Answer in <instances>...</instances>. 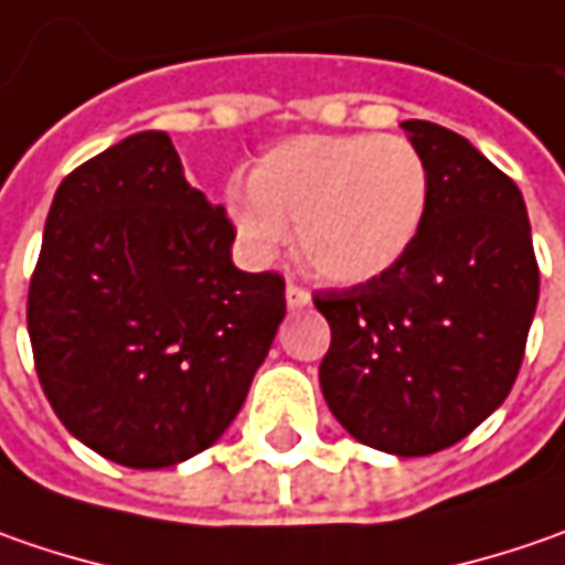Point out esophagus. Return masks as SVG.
Wrapping results in <instances>:
<instances>
[{
    "label": "esophagus",
    "instance_id": "34e87169",
    "mask_svg": "<svg viewBox=\"0 0 565 565\" xmlns=\"http://www.w3.org/2000/svg\"><path fill=\"white\" fill-rule=\"evenodd\" d=\"M286 305H289V308H305V305H311V295H308V289H301V286H298V282H289V286H286Z\"/></svg>",
    "mask_w": 565,
    "mask_h": 565
}]
</instances>
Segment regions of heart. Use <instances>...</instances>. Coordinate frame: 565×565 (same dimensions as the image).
I'll list each match as a JSON object with an SVG mask.
<instances>
[{"label": "heart", "mask_w": 565, "mask_h": 565, "mask_svg": "<svg viewBox=\"0 0 565 565\" xmlns=\"http://www.w3.org/2000/svg\"><path fill=\"white\" fill-rule=\"evenodd\" d=\"M430 198L418 147L396 135H301L264 153L228 213L257 257L295 226L301 267L333 286L393 270L415 245Z\"/></svg>", "instance_id": "b5f03b06"}]
</instances>
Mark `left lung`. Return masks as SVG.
Here are the masks:
<instances>
[{
	"label": "left lung",
	"mask_w": 565,
	"mask_h": 565,
	"mask_svg": "<svg viewBox=\"0 0 565 565\" xmlns=\"http://www.w3.org/2000/svg\"><path fill=\"white\" fill-rule=\"evenodd\" d=\"M430 175L415 245L393 270L317 292L330 323L320 390L364 446L430 456L459 444L510 396L537 308L522 191L434 121H402Z\"/></svg>",
	"instance_id": "left-lung-1"
}]
</instances>
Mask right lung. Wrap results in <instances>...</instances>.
<instances>
[{
	"mask_svg": "<svg viewBox=\"0 0 565 565\" xmlns=\"http://www.w3.org/2000/svg\"><path fill=\"white\" fill-rule=\"evenodd\" d=\"M226 210L191 188L166 131L58 185L28 292L46 399L109 462L169 468L213 446L286 317L279 273L232 264Z\"/></svg>",
	"mask_w": 565,
	"mask_h": 565,
	"instance_id": "right-lung-1",
	"label": "right lung"
}]
</instances>
